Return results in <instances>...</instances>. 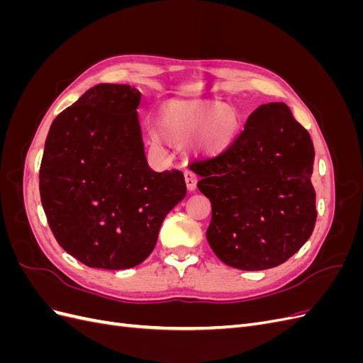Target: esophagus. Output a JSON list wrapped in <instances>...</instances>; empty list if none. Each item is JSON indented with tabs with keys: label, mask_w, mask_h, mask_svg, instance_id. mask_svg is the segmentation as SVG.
I'll return each instance as SVG.
<instances>
[{
	"label": "esophagus",
	"mask_w": 363,
	"mask_h": 363,
	"mask_svg": "<svg viewBox=\"0 0 363 363\" xmlns=\"http://www.w3.org/2000/svg\"><path fill=\"white\" fill-rule=\"evenodd\" d=\"M184 182H186V188H188L189 192H192L196 188V182H199V177H196V174L194 171L186 169L184 171Z\"/></svg>",
	"instance_id": "esophagus-1"
}]
</instances>
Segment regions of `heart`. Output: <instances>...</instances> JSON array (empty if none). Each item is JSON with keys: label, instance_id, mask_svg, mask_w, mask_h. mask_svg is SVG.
Listing matches in <instances>:
<instances>
[{"label": "heart", "instance_id": "1", "mask_svg": "<svg viewBox=\"0 0 363 363\" xmlns=\"http://www.w3.org/2000/svg\"><path fill=\"white\" fill-rule=\"evenodd\" d=\"M157 128L174 144L194 140L203 155H219L236 138L239 116L233 107L216 101H175L159 108Z\"/></svg>", "mask_w": 363, "mask_h": 363}]
</instances>
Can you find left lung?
Listing matches in <instances>:
<instances>
[{"label":"left lung","mask_w":363,"mask_h":363,"mask_svg":"<svg viewBox=\"0 0 363 363\" xmlns=\"http://www.w3.org/2000/svg\"><path fill=\"white\" fill-rule=\"evenodd\" d=\"M315 150L284 103L252 112L221 155L191 163L212 203L208 245L225 265L262 271L281 265L311 238Z\"/></svg>","instance_id":"obj_1"}]
</instances>
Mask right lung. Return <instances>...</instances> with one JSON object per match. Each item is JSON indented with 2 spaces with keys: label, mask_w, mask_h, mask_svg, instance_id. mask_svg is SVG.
I'll list each match as a JSON object with an SVG mask.
<instances>
[{
  "label": "right lung",
  "mask_w": 363,
  "mask_h": 363,
  "mask_svg": "<svg viewBox=\"0 0 363 363\" xmlns=\"http://www.w3.org/2000/svg\"><path fill=\"white\" fill-rule=\"evenodd\" d=\"M140 92L101 83L52 121L39 191L59 245L91 268L127 269L155 250L186 195L183 172L148 167L136 108Z\"/></svg>",
  "instance_id": "1"
}]
</instances>
